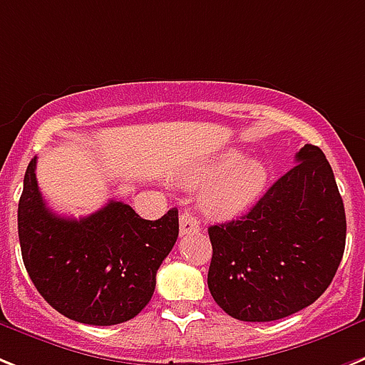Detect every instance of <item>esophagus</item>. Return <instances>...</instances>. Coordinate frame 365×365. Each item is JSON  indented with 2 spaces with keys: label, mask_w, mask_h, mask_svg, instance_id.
I'll list each match as a JSON object with an SVG mask.
<instances>
[{
  "label": "esophagus",
  "mask_w": 365,
  "mask_h": 365,
  "mask_svg": "<svg viewBox=\"0 0 365 365\" xmlns=\"http://www.w3.org/2000/svg\"><path fill=\"white\" fill-rule=\"evenodd\" d=\"M200 230V222L192 213L189 211H183L182 215H180V234L187 235L192 234V232H198Z\"/></svg>",
  "instance_id": "esophagus-1"
}]
</instances>
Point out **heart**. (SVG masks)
Segmentation results:
<instances>
[{"label": "heart", "instance_id": "1", "mask_svg": "<svg viewBox=\"0 0 365 365\" xmlns=\"http://www.w3.org/2000/svg\"><path fill=\"white\" fill-rule=\"evenodd\" d=\"M178 182L197 187L207 183L200 195L202 210L215 217H230L258 200L269 182V168L258 158H243L235 148L202 159L178 174Z\"/></svg>", "mask_w": 365, "mask_h": 365}]
</instances>
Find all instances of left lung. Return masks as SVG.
Here are the masks:
<instances>
[{
	"mask_svg": "<svg viewBox=\"0 0 365 365\" xmlns=\"http://www.w3.org/2000/svg\"><path fill=\"white\" fill-rule=\"evenodd\" d=\"M295 163L247 215L207 228V287L235 319L301 312L323 295L344 258L347 220L332 167L314 145L302 146Z\"/></svg>",
	"mask_w": 365,
	"mask_h": 365,
	"instance_id": "1",
	"label": "left lung"
}]
</instances>
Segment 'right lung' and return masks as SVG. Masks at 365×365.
I'll list each match as a JSON object with an SVG mask.
<instances>
[{"mask_svg": "<svg viewBox=\"0 0 365 365\" xmlns=\"http://www.w3.org/2000/svg\"><path fill=\"white\" fill-rule=\"evenodd\" d=\"M27 165L18 204L24 265L46 302L72 321L109 327L133 319L150 302L155 272L178 240V210L140 219L109 200L83 219L55 215Z\"/></svg>", "mask_w": 365, "mask_h": 365, "instance_id": "obj_1", "label": "right lung"}]
</instances>
